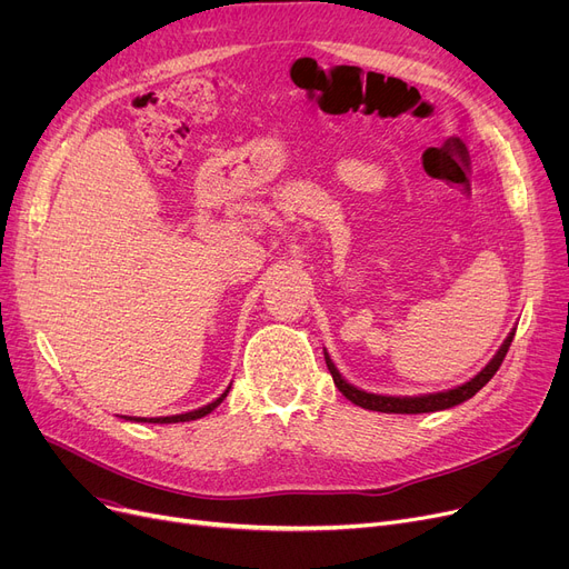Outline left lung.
I'll return each mask as SVG.
<instances>
[{"label":"left lung","instance_id":"left-lung-1","mask_svg":"<svg viewBox=\"0 0 569 569\" xmlns=\"http://www.w3.org/2000/svg\"><path fill=\"white\" fill-rule=\"evenodd\" d=\"M515 339V330L510 332V337H507L500 346V350L493 355V360L477 373L475 378H470L468 382L455 387V390H445V392H436V395H420V397H382V395H371V392H365L360 390V387L350 385L341 373L339 369L335 367V362L330 360V355L325 352V362H327V369H330L332 378H335V385L339 387V392L352 401L355 406H362L367 410H378V412H399V415H417V412H436V410H445V408H452V406H459L463 401H468L470 397H475L477 392L482 390V387L493 378V373L500 369L502 360L507 350H510V343Z\"/></svg>","mask_w":569,"mask_h":569}]
</instances>
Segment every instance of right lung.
Returning a JSON list of instances; mask_svg holds the SVG:
<instances>
[{
	"mask_svg": "<svg viewBox=\"0 0 569 569\" xmlns=\"http://www.w3.org/2000/svg\"><path fill=\"white\" fill-rule=\"evenodd\" d=\"M228 392H230V385H228V390L219 397V399H214L212 403H207V406H202V408H198V410H191V412H182V415H168V417H127V420H133V422H149V425H174V422H191V420H200V417H204V415H209L212 412L226 397H228Z\"/></svg>",
	"mask_w": 569,
	"mask_h": 569,
	"instance_id": "add662e5",
	"label": "right lung"
}]
</instances>
